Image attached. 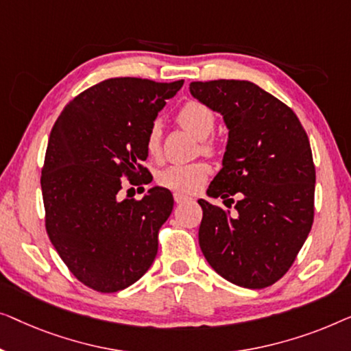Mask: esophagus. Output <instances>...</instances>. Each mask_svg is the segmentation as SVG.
<instances>
[{
  "instance_id": "34e87169",
  "label": "esophagus",
  "mask_w": 351,
  "mask_h": 351,
  "mask_svg": "<svg viewBox=\"0 0 351 351\" xmlns=\"http://www.w3.org/2000/svg\"><path fill=\"white\" fill-rule=\"evenodd\" d=\"M175 202L181 205V204H189V202H194V199H191V197L182 195V194H175Z\"/></svg>"
}]
</instances>
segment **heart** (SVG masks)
<instances>
[{"label": "heart", "mask_w": 351, "mask_h": 351, "mask_svg": "<svg viewBox=\"0 0 351 351\" xmlns=\"http://www.w3.org/2000/svg\"><path fill=\"white\" fill-rule=\"evenodd\" d=\"M176 122L184 130L192 133L200 140V149L204 154H215V143L208 140L216 127V114L210 106L204 103L191 100L180 108L176 114ZM145 147L151 159H159L162 154V127L154 122L145 136ZM211 169L205 162H192V164H173L165 167L157 175V181L167 189L175 191L178 194H195L208 180Z\"/></svg>", "instance_id": "b5f03b06"}]
</instances>
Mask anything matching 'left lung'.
I'll return each instance as SVG.
<instances>
[{"instance_id": "left-lung-1", "label": "left lung", "mask_w": 351, "mask_h": 351, "mask_svg": "<svg viewBox=\"0 0 351 351\" xmlns=\"http://www.w3.org/2000/svg\"><path fill=\"white\" fill-rule=\"evenodd\" d=\"M189 90L229 128L223 169L206 194L239 197L237 211L199 200L200 250L230 283L267 288L288 272L313 224L308 136L289 106L250 81H197ZM224 204L230 208L234 199Z\"/></svg>"}]
</instances>
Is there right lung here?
<instances>
[{"label": "right lung", "mask_w": 351, "mask_h": 351, "mask_svg": "<svg viewBox=\"0 0 351 351\" xmlns=\"http://www.w3.org/2000/svg\"><path fill=\"white\" fill-rule=\"evenodd\" d=\"M182 84L106 79L73 98L52 127L41 175L46 230L70 272L98 293L125 289L154 263L173 195L156 186L121 200V178L152 181L141 165L145 136Z\"/></svg>", "instance_id": "1"}]
</instances>
